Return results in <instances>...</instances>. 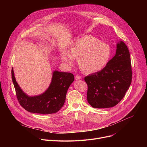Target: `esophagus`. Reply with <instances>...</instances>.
I'll list each match as a JSON object with an SVG mask.
<instances>
[{
    "instance_id": "34e87169",
    "label": "esophagus",
    "mask_w": 147,
    "mask_h": 147,
    "mask_svg": "<svg viewBox=\"0 0 147 147\" xmlns=\"http://www.w3.org/2000/svg\"><path fill=\"white\" fill-rule=\"evenodd\" d=\"M75 78H76V80H78L81 79V76H79V75H76V76H75Z\"/></svg>"
}]
</instances>
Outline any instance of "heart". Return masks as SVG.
I'll return each mask as SVG.
<instances>
[{"label":"heart","mask_w":147,"mask_h":147,"mask_svg":"<svg viewBox=\"0 0 147 147\" xmlns=\"http://www.w3.org/2000/svg\"><path fill=\"white\" fill-rule=\"evenodd\" d=\"M110 55L108 45L94 36L87 35L74 40L69 48V52L61 53V59L69 65L73 64L74 59H78L82 71L94 73L100 71L107 65Z\"/></svg>","instance_id":"b5f03b06"}]
</instances>
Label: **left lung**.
I'll use <instances>...</instances> for the list:
<instances>
[{
  "label": "left lung",
  "mask_w": 147,
  "mask_h": 147,
  "mask_svg": "<svg viewBox=\"0 0 147 147\" xmlns=\"http://www.w3.org/2000/svg\"><path fill=\"white\" fill-rule=\"evenodd\" d=\"M116 48V55L105 67L84 78L88 86L87 100L94 108L116 105L131 83L132 70L128 48L120 40Z\"/></svg>",
  "instance_id": "left-lung-1"
}]
</instances>
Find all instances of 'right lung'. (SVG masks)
I'll return each instance as SVG.
<instances>
[{
	"instance_id": "obj_1",
	"label": "right lung",
	"mask_w": 147,
	"mask_h": 147,
	"mask_svg": "<svg viewBox=\"0 0 147 147\" xmlns=\"http://www.w3.org/2000/svg\"><path fill=\"white\" fill-rule=\"evenodd\" d=\"M11 78L20 105L29 112L43 115L56 113L63 106L68 88L74 80L71 73L54 71L52 81L46 91L31 96L24 93L18 86L13 68Z\"/></svg>"
}]
</instances>
